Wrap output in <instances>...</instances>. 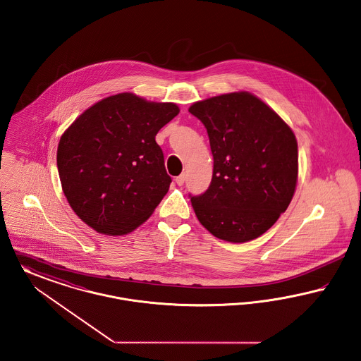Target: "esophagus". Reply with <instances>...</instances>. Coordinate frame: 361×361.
Masks as SVG:
<instances>
[{
    "label": "esophagus",
    "instance_id": "1",
    "mask_svg": "<svg viewBox=\"0 0 361 361\" xmlns=\"http://www.w3.org/2000/svg\"><path fill=\"white\" fill-rule=\"evenodd\" d=\"M185 180H186V175H185V173H180L179 176L175 178V182H176L179 186H182V185L185 183Z\"/></svg>",
    "mask_w": 361,
    "mask_h": 361
}]
</instances>
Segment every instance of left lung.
<instances>
[{"label": "left lung", "mask_w": 361, "mask_h": 361, "mask_svg": "<svg viewBox=\"0 0 361 361\" xmlns=\"http://www.w3.org/2000/svg\"><path fill=\"white\" fill-rule=\"evenodd\" d=\"M189 111L207 128L213 154L210 186L191 197L197 219L221 240L257 239L295 194V134L274 110L245 91L195 102Z\"/></svg>", "instance_id": "left-lung-1"}]
</instances>
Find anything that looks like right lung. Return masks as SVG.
Segmentation results:
<instances>
[{
    "instance_id": "1",
    "label": "right lung",
    "mask_w": 361,
    "mask_h": 361,
    "mask_svg": "<svg viewBox=\"0 0 361 361\" xmlns=\"http://www.w3.org/2000/svg\"><path fill=\"white\" fill-rule=\"evenodd\" d=\"M178 114L173 103L123 92L91 106L61 135L62 190L87 226L121 236L149 219L171 183L154 137Z\"/></svg>"
}]
</instances>
